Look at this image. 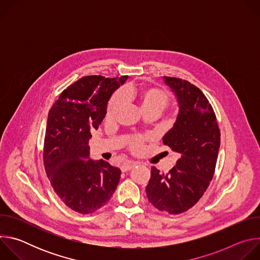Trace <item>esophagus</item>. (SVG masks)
<instances>
[{
  "instance_id": "1",
  "label": "esophagus",
  "mask_w": 260,
  "mask_h": 260,
  "mask_svg": "<svg viewBox=\"0 0 260 260\" xmlns=\"http://www.w3.org/2000/svg\"><path fill=\"white\" fill-rule=\"evenodd\" d=\"M136 165H138L137 161H133V160L127 161V162H125V164H123V165L121 166V171H122V172H127V171H129L131 169H133Z\"/></svg>"
}]
</instances>
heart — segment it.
Listing matches in <instances>:
<instances>
[{
  "instance_id": "obj_1",
  "label": "heart",
  "mask_w": 260,
  "mask_h": 260,
  "mask_svg": "<svg viewBox=\"0 0 260 260\" xmlns=\"http://www.w3.org/2000/svg\"><path fill=\"white\" fill-rule=\"evenodd\" d=\"M126 98L137 101L140 104L143 113L145 112H155L159 113L169 105L170 94L162 88L155 86H137V85H127L124 88V93L122 90H117L112 98L110 99L107 110H106V119L113 120L122 109ZM144 139L141 137H136L131 142V148L138 152L142 149Z\"/></svg>"
}]
</instances>
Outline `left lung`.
Wrapping results in <instances>:
<instances>
[{"instance_id": "1", "label": "left lung", "mask_w": 260, "mask_h": 260, "mask_svg": "<svg viewBox=\"0 0 260 260\" xmlns=\"http://www.w3.org/2000/svg\"><path fill=\"white\" fill-rule=\"evenodd\" d=\"M164 78L177 96L179 114L162 142L179 154V159L167 174L151 168L146 193L156 209L176 215L192 208L209 187L220 129L211 104L199 87L184 79Z\"/></svg>"}]
</instances>
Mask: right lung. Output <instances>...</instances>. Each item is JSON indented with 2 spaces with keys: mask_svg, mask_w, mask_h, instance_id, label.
Wrapping results in <instances>:
<instances>
[{
  "mask_svg": "<svg viewBox=\"0 0 260 260\" xmlns=\"http://www.w3.org/2000/svg\"><path fill=\"white\" fill-rule=\"evenodd\" d=\"M126 79L82 77L60 93L48 113L44 168L56 196L75 212L98 211L119 183L120 169L89 158L88 141L106 115L110 96Z\"/></svg>",
  "mask_w": 260,
  "mask_h": 260,
  "instance_id": "add662e5",
  "label": "right lung"
}]
</instances>
